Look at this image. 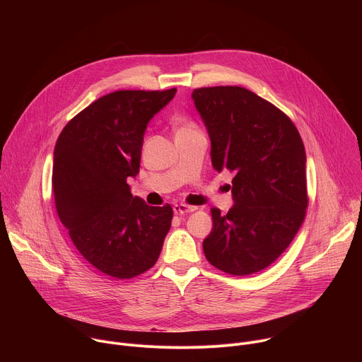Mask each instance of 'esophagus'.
Segmentation results:
<instances>
[{"label":"esophagus","mask_w":362,"mask_h":362,"mask_svg":"<svg viewBox=\"0 0 362 362\" xmlns=\"http://www.w3.org/2000/svg\"><path fill=\"white\" fill-rule=\"evenodd\" d=\"M196 209H197L196 206H189V204H183V203H180V204H175V206H173V212H175L176 215L192 214V212H194Z\"/></svg>","instance_id":"34e87169"}]
</instances>
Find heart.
Wrapping results in <instances>:
<instances>
[{"label": "heart", "mask_w": 362, "mask_h": 362, "mask_svg": "<svg viewBox=\"0 0 362 362\" xmlns=\"http://www.w3.org/2000/svg\"><path fill=\"white\" fill-rule=\"evenodd\" d=\"M194 126L192 123H187V122H182L180 123V129L179 132H194Z\"/></svg>", "instance_id": "obj_1"}]
</instances>
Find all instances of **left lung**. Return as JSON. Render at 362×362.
I'll use <instances>...</instances> for the list:
<instances>
[{"instance_id": "obj_1", "label": "left lung", "mask_w": 362, "mask_h": 362, "mask_svg": "<svg viewBox=\"0 0 362 362\" xmlns=\"http://www.w3.org/2000/svg\"><path fill=\"white\" fill-rule=\"evenodd\" d=\"M192 98L211 139L214 169L235 172V204L226 215L212 209L204 256L235 276L259 272L289 246L305 218L302 139L286 115L243 87L196 88Z\"/></svg>"}]
</instances>
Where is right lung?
Masks as SVG:
<instances>
[{
  "mask_svg": "<svg viewBox=\"0 0 362 362\" xmlns=\"http://www.w3.org/2000/svg\"><path fill=\"white\" fill-rule=\"evenodd\" d=\"M175 94L176 88L103 95L66 124L56 143L59 218L84 259L109 276L129 279L150 269L170 229V206H148L132 194L127 180L139 173L148 122Z\"/></svg>",
  "mask_w": 362,
  "mask_h": 362,
  "instance_id": "1",
  "label": "right lung"
}]
</instances>
